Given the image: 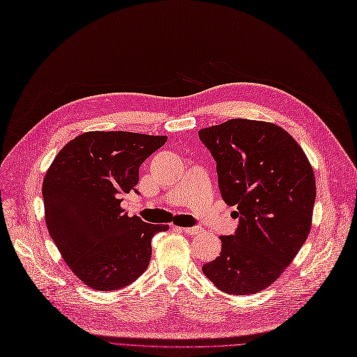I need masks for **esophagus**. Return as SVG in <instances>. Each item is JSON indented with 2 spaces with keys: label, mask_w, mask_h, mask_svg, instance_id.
Returning a JSON list of instances; mask_svg holds the SVG:
<instances>
[{
  "label": "esophagus",
  "mask_w": 357,
  "mask_h": 357,
  "mask_svg": "<svg viewBox=\"0 0 357 357\" xmlns=\"http://www.w3.org/2000/svg\"><path fill=\"white\" fill-rule=\"evenodd\" d=\"M174 228H175V229H179V231H182V232H185V234H188V235H197V234L202 232V229L195 228V227H192V228H178V227H174Z\"/></svg>",
  "instance_id": "1"
}]
</instances>
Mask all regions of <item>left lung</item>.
Here are the masks:
<instances>
[{"label": "left lung", "mask_w": 357, "mask_h": 357, "mask_svg": "<svg viewBox=\"0 0 357 357\" xmlns=\"http://www.w3.org/2000/svg\"><path fill=\"white\" fill-rule=\"evenodd\" d=\"M216 160L223 202L240 223L220 236L222 252L203 272L220 291L255 294L280 278L305 244L316 200L313 169L282 128L231 119L199 130Z\"/></svg>", "instance_id": "1"}]
</instances>
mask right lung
<instances>
[{
    "label": "right lung",
    "instance_id": "right-lung-1",
    "mask_svg": "<svg viewBox=\"0 0 357 357\" xmlns=\"http://www.w3.org/2000/svg\"><path fill=\"white\" fill-rule=\"evenodd\" d=\"M167 137L92 130L68 142L43 183L45 222L66 265L85 285L113 291L134 282L151 259V238L169 225L129 218L123 194Z\"/></svg>",
    "mask_w": 357,
    "mask_h": 357
}]
</instances>
